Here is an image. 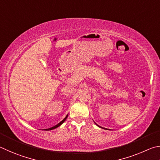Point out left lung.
Returning <instances> with one entry per match:
<instances>
[{
    "label": "left lung",
    "mask_w": 160,
    "mask_h": 160,
    "mask_svg": "<svg viewBox=\"0 0 160 160\" xmlns=\"http://www.w3.org/2000/svg\"><path fill=\"white\" fill-rule=\"evenodd\" d=\"M94 123H95V124H96L97 126H98V127H100V128H104V129H107V128H103V127H100V126L99 125H98L97 124H96V122H94ZM108 130H109V129H108Z\"/></svg>",
    "instance_id": "left-lung-1"
}]
</instances>
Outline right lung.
<instances>
[{"instance_id": "obj_1", "label": "right lung", "mask_w": 160, "mask_h": 160, "mask_svg": "<svg viewBox=\"0 0 160 160\" xmlns=\"http://www.w3.org/2000/svg\"><path fill=\"white\" fill-rule=\"evenodd\" d=\"M67 117H68V114H67V115L65 117H64V119L63 120H62V121L60 122V123H59V124H58L57 125H55V127H52V128H49V129L48 130H52V129H55V128H58V127H60V125H62V124H63V123L64 122V121H65V120L67 119Z\"/></svg>"}]
</instances>
